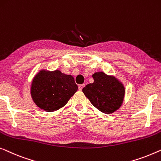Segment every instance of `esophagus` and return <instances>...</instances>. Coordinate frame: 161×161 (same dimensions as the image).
I'll return each mask as SVG.
<instances>
[{
  "label": "esophagus",
  "instance_id": "esophagus-1",
  "mask_svg": "<svg viewBox=\"0 0 161 161\" xmlns=\"http://www.w3.org/2000/svg\"><path fill=\"white\" fill-rule=\"evenodd\" d=\"M85 86V84H80V85H79V86H78V88H79V90L80 91H81L83 89V88Z\"/></svg>",
  "mask_w": 161,
  "mask_h": 161
}]
</instances>
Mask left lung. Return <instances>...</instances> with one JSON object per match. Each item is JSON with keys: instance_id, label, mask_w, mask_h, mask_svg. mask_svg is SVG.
<instances>
[{"instance_id": "1", "label": "left lung", "mask_w": 161, "mask_h": 161, "mask_svg": "<svg viewBox=\"0 0 161 161\" xmlns=\"http://www.w3.org/2000/svg\"><path fill=\"white\" fill-rule=\"evenodd\" d=\"M94 83L83 88L85 96L99 111L111 114L120 108L125 96V88L115 77L97 72L92 75Z\"/></svg>"}]
</instances>
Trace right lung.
I'll list each match as a JSON object with an SVG mask.
<instances>
[{"mask_svg":"<svg viewBox=\"0 0 161 161\" xmlns=\"http://www.w3.org/2000/svg\"><path fill=\"white\" fill-rule=\"evenodd\" d=\"M78 91L74 78L56 69H42L32 81V99L38 108L46 112H53L64 107Z\"/></svg>","mask_w":161,"mask_h":161,"instance_id":"obj_1","label":"right lung"}]
</instances>
